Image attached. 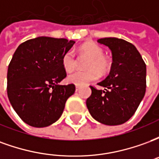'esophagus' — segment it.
<instances>
[{"label": "esophagus", "mask_w": 159, "mask_h": 159, "mask_svg": "<svg viewBox=\"0 0 159 159\" xmlns=\"http://www.w3.org/2000/svg\"><path fill=\"white\" fill-rule=\"evenodd\" d=\"M80 89V88L78 86H76V91H78Z\"/></svg>", "instance_id": "1"}]
</instances>
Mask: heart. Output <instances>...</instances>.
<instances>
[{
  "instance_id": "1",
  "label": "heart",
  "mask_w": 159,
  "mask_h": 159,
  "mask_svg": "<svg viewBox=\"0 0 159 159\" xmlns=\"http://www.w3.org/2000/svg\"><path fill=\"white\" fill-rule=\"evenodd\" d=\"M80 51L83 54L89 57V59L86 64V68L89 70L74 72L70 75L68 81L77 86H83L87 83L99 79V71L101 74L107 73L110 69V60L107 59V57L103 55L104 51L102 48L93 42H88L81 46ZM62 65L67 72H70L76 68V56L72 50H68L63 55Z\"/></svg>"
}]
</instances>
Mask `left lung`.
Returning a JSON list of instances; mask_svg holds the SVG:
<instances>
[{
  "label": "left lung",
  "mask_w": 159,
  "mask_h": 159,
  "mask_svg": "<svg viewBox=\"0 0 159 159\" xmlns=\"http://www.w3.org/2000/svg\"><path fill=\"white\" fill-rule=\"evenodd\" d=\"M112 53L110 74L98 84L105 90L90 86L92 93L86 105L91 116L107 125L123 124L136 111L147 88V66L136 48L115 37L98 40Z\"/></svg>",
  "instance_id": "left-lung-1"
}]
</instances>
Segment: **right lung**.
<instances>
[{
    "label": "right lung",
    "instance_id": "obj_1",
    "mask_svg": "<svg viewBox=\"0 0 159 159\" xmlns=\"http://www.w3.org/2000/svg\"><path fill=\"white\" fill-rule=\"evenodd\" d=\"M65 38L41 36L16 49L7 70V96L19 117L27 124L43 128L61 117L75 85H59L66 71L63 55L74 45Z\"/></svg>",
    "mask_w": 159,
    "mask_h": 159
}]
</instances>
